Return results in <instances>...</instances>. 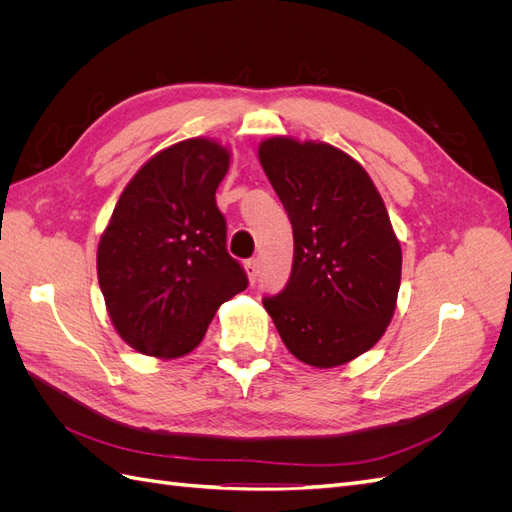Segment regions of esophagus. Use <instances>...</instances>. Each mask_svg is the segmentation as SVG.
I'll list each match as a JSON object with an SVG mask.
<instances>
[{
	"mask_svg": "<svg viewBox=\"0 0 512 512\" xmlns=\"http://www.w3.org/2000/svg\"><path fill=\"white\" fill-rule=\"evenodd\" d=\"M245 273H247V277H250V282H252V284L258 280L260 265H258V260H256V258H252V260H247V262H245Z\"/></svg>",
	"mask_w": 512,
	"mask_h": 512,
	"instance_id": "obj_1",
	"label": "esophagus"
}]
</instances>
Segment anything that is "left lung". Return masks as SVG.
<instances>
[{
	"instance_id": "obj_1",
	"label": "left lung",
	"mask_w": 512,
	"mask_h": 512,
	"mask_svg": "<svg viewBox=\"0 0 512 512\" xmlns=\"http://www.w3.org/2000/svg\"><path fill=\"white\" fill-rule=\"evenodd\" d=\"M258 158L294 237L290 280L262 305L299 361L344 365L374 346L395 314L401 245L382 196L359 162L327 143L273 136Z\"/></svg>"
}]
</instances>
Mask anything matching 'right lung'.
Listing matches in <instances>:
<instances>
[{
	"label": "right lung",
	"instance_id": "add662e5",
	"mask_svg": "<svg viewBox=\"0 0 512 512\" xmlns=\"http://www.w3.org/2000/svg\"><path fill=\"white\" fill-rule=\"evenodd\" d=\"M230 153L188 138L156 153L121 192L98 245V282L123 342L158 359L192 352L218 307L247 288L215 205Z\"/></svg>",
	"mask_w": 512,
	"mask_h": 512
}]
</instances>
